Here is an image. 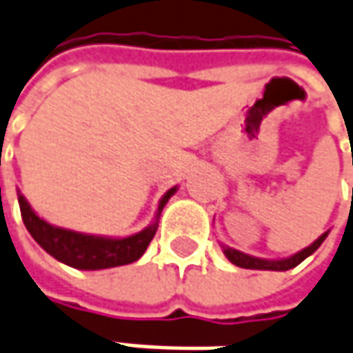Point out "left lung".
<instances>
[{
    "instance_id": "1",
    "label": "left lung",
    "mask_w": 353,
    "mask_h": 353,
    "mask_svg": "<svg viewBox=\"0 0 353 353\" xmlns=\"http://www.w3.org/2000/svg\"><path fill=\"white\" fill-rule=\"evenodd\" d=\"M330 230L322 232L321 236L316 238L310 246L307 248L299 250L295 254L287 256V258H277V260H268V258H258V256H250L246 252H240L236 248H230L221 244V248L225 252L226 260L230 263H234L238 268H244V270H265V272H287V270H293L295 265H299L303 260H307L310 254H314L316 250L321 248V244L326 240Z\"/></svg>"
}]
</instances>
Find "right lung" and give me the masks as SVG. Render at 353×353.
I'll return each instance as SVG.
<instances>
[{
  "instance_id": "right-lung-1",
  "label": "right lung",
  "mask_w": 353,
  "mask_h": 353,
  "mask_svg": "<svg viewBox=\"0 0 353 353\" xmlns=\"http://www.w3.org/2000/svg\"><path fill=\"white\" fill-rule=\"evenodd\" d=\"M176 191L177 185L168 189L158 203L152 223L144 226L140 232L128 234V236L85 234V232L50 225L48 221H44L43 216H39L32 211L29 201L25 199V195H21L19 189L17 199L19 207H21V216H23V223L27 226L29 234L34 238V242L46 254H50L52 258L66 263L70 268L95 272V270H109V268H117V265H127V263L139 260L140 256L146 252L150 240L158 230L162 209Z\"/></svg>"
}]
</instances>
